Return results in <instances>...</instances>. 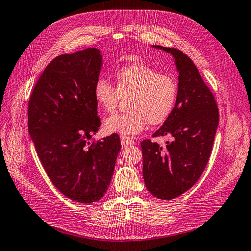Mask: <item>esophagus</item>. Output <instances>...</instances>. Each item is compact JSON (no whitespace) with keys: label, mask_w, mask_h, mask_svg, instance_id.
I'll use <instances>...</instances> for the list:
<instances>
[{"label":"esophagus","mask_w":251,"mask_h":251,"mask_svg":"<svg viewBox=\"0 0 251 251\" xmlns=\"http://www.w3.org/2000/svg\"><path fill=\"white\" fill-rule=\"evenodd\" d=\"M120 142H121V146H122V147H127V146H130V145L134 144V141H132L131 138L125 137V136L120 137Z\"/></svg>","instance_id":"esophagus-1"}]
</instances>
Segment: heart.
Instances as JSON below:
<instances>
[{"mask_svg":"<svg viewBox=\"0 0 251 251\" xmlns=\"http://www.w3.org/2000/svg\"><path fill=\"white\" fill-rule=\"evenodd\" d=\"M115 79L116 88L102 77L93 86L94 101L104 113H113L120 98L130 97L127 113L113 115L104 121V129L109 134L134 136L147 122L160 125L171 116L177 99V83L171 76L134 62L117 71Z\"/></svg>","mask_w":251,"mask_h":251,"instance_id":"b5f03b06","label":"heart"}]
</instances>
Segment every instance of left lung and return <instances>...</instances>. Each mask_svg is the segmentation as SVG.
Returning <instances> with one entry per match:
<instances>
[{
    "label": "left lung",
    "instance_id": "8db88e82",
    "mask_svg": "<svg viewBox=\"0 0 251 251\" xmlns=\"http://www.w3.org/2000/svg\"><path fill=\"white\" fill-rule=\"evenodd\" d=\"M171 53L178 71V90L171 116L153 136H171L162 148L145 140L143 177L147 190L161 200L179 197L198 181L207 164L219 125L213 93L205 85L197 66L176 48L152 45Z\"/></svg>",
    "mask_w": 251,
    "mask_h": 251
}]
</instances>
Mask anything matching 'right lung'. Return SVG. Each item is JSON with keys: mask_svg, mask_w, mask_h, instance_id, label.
I'll return each instance as SVG.
<instances>
[{"mask_svg": "<svg viewBox=\"0 0 251 251\" xmlns=\"http://www.w3.org/2000/svg\"><path fill=\"white\" fill-rule=\"evenodd\" d=\"M102 65L98 48L59 55L38 78L27 111L29 134L50 180L82 204L106 193L121 148L117 134L88 142L101 126L93 86Z\"/></svg>", "mask_w": 251, "mask_h": 251, "instance_id": "obj_1", "label": "right lung"}]
</instances>
